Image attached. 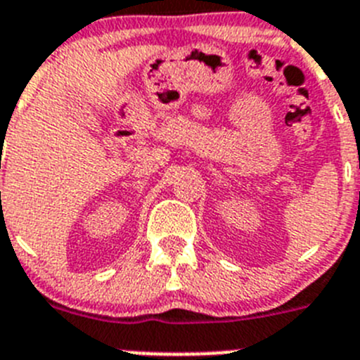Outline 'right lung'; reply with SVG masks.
Instances as JSON below:
<instances>
[{"label": "right lung", "instance_id": "right-lung-1", "mask_svg": "<svg viewBox=\"0 0 360 360\" xmlns=\"http://www.w3.org/2000/svg\"><path fill=\"white\" fill-rule=\"evenodd\" d=\"M1 210H3V208H1Z\"/></svg>", "mask_w": 360, "mask_h": 360}]
</instances>
